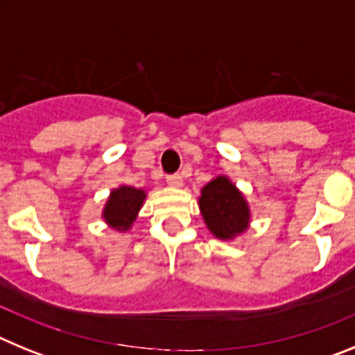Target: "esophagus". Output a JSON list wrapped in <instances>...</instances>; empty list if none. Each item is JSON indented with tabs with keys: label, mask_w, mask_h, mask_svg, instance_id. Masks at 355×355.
<instances>
[{
	"label": "esophagus",
	"mask_w": 355,
	"mask_h": 355,
	"mask_svg": "<svg viewBox=\"0 0 355 355\" xmlns=\"http://www.w3.org/2000/svg\"><path fill=\"white\" fill-rule=\"evenodd\" d=\"M167 183L171 184V187H175V188L183 187V175H181V174L167 175Z\"/></svg>",
	"instance_id": "esophagus-1"
}]
</instances>
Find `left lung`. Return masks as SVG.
<instances>
[{"mask_svg":"<svg viewBox=\"0 0 355 355\" xmlns=\"http://www.w3.org/2000/svg\"><path fill=\"white\" fill-rule=\"evenodd\" d=\"M199 208L209 231L220 240H231L249 225L247 200L224 175L215 178L200 190Z\"/></svg>","mask_w":355,"mask_h":355,"instance_id":"1","label":"left lung"}]
</instances>
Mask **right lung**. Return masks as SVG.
<instances>
[{
	"mask_svg": "<svg viewBox=\"0 0 355 355\" xmlns=\"http://www.w3.org/2000/svg\"><path fill=\"white\" fill-rule=\"evenodd\" d=\"M146 192L133 187H119L110 193V199L103 209V218L117 231H128L139 215Z\"/></svg>",
	"mask_w": 355,
	"mask_h": 355,
	"instance_id": "right-lung-1",
	"label": "right lung"
}]
</instances>
